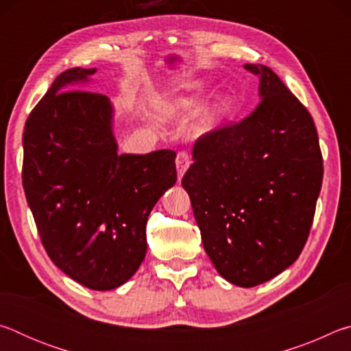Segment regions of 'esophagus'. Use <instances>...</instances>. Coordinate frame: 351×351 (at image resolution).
Instances as JSON below:
<instances>
[{
	"label": "esophagus",
	"instance_id": "obj_1",
	"mask_svg": "<svg viewBox=\"0 0 351 351\" xmlns=\"http://www.w3.org/2000/svg\"><path fill=\"white\" fill-rule=\"evenodd\" d=\"M190 161H192V159H190V154L187 153V152H180L178 153V156H176V170H178V178H182V175L186 173V170L189 169V165H190Z\"/></svg>",
	"mask_w": 351,
	"mask_h": 351
}]
</instances>
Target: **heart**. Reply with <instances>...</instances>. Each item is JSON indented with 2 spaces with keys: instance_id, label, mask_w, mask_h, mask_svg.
<instances>
[{
  "instance_id": "heart-1",
  "label": "heart",
  "mask_w": 351,
  "mask_h": 351,
  "mask_svg": "<svg viewBox=\"0 0 351 351\" xmlns=\"http://www.w3.org/2000/svg\"><path fill=\"white\" fill-rule=\"evenodd\" d=\"M193 102V96L189 94L186 97H165L162 100H159L158 104V111L162 117H170L176 114L181 108H186V106H190Z\"/></svg>"
}]
</instances>
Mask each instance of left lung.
Wrapping results in <instances>:
<instances>
[{
    "instance_id": "8db88e82",
    "label": "left lung",
    "mask_w": 351,
    "mask_h": 351,
    "mask_svg": "<svg viewBox=\"0 0 351 351\" xmlns=\"http://www.w3.org/2000/svg\"><path fill=\"white\" fill-rule=\"evenodd\" d=\"M261 100L241 122L201 136L182 176L203 246L226 280L268 282L304 249L322 187L324 159L305 105L263 64Z\"/></svg>"
}]
</instances>
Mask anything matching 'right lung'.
Listing matches in <instances>:
<instances>
[{
	"mask_svg": "<svg viewBox=\"0 0 351 351\" xmlns=\"http://www.w3.org/2000/svg\"><path fill=\"white\" fill-rule=\"evenodd\" d=\"M96 69L62 73L29 114L23 187L49 258L83 287H121L145 257L153 206L176 182V153L117 154L111 104L69 90Z\"/></svg>",
	"mask_w": 351,
	"mask_h": 351,
	"instance_id": "right-lung-1",
	"label": "right lung"
}]
</instances>
